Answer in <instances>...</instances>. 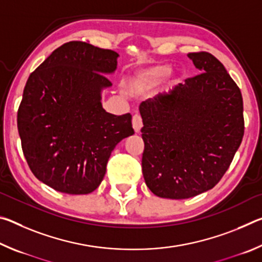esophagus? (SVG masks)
Segmentation results:
<instances>
[{
    "instance_id": "1",
    "label": "esophagus",
    "mask_w": 262,
    "mask_h": 262,
    "mask_svg": "<svg viewBox=\"0 0 262 262\" xmlns=\"http://www.w3.org/2000/svg\"><path fill=\"white\" fill-rule=\"evenodd\" d=\"M132 123H133V128H134V130H135L136 133H140V132H141V128H142V126H143V123H142V118H141V115H139V114H135L134 117H133Z\"/></svg>"
}]
</instances>
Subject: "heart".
Segmentation results:
<instances>
[{
  "instance_id": "b5f03b06",
  "label": "heart",
  "mask_w": 262,
  "mask_h": 262,
  "mask_svg": "<svg viewBox=\"0 0 262 262\" xmlns=\"http://www.w3.org/2000/svg\"><path fill=\"white\" fill-rule=\"evenodd\" d=\"M172 73L171 66L157 64L152 67L137 70L126 79L125 89L133 96L144 95L145 92L158 86Z\"/></svg>"
}]
</instances>
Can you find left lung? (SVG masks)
Instances as JSON below:
<instances>
[{
    "mask_svg": "<svg viewBox=\"0 0 262 262\" xmlns=\"http://www.w3.org/2000/svg\"><path fill=\"white\" fill-rule=\"evenodd\" d=\"M199 75L142 101V172L157 196L188 199L211 189L244 136L242 92L207 52L189 53Z\"/></svg>",
    "mask_w": 262,
    "mask_h": 262,
    "instance_id": "8db88e82",
    "label": "left lung"
}]
</instances>
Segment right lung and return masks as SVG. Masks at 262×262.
<instances>
[{
    "label": "right lung",
    "instance_id": "right-lung-1",
    "mask_svg": "<svg viewBox=\"0 0 262 262\" xmlns=\"http://www.w3.org/2000/svg\"><path fill=\"white\" fill-rule=\"evenodd\" d=\"M119 54L82 41L60 46L30 75L17 113L32 173L67 194H89L106 173L119 142L134 134L132 115L111 114L101 94L112 86Z\"/></svg>",
    "mask_w": 262,
    "mask_h": 262
}]
</instances>
